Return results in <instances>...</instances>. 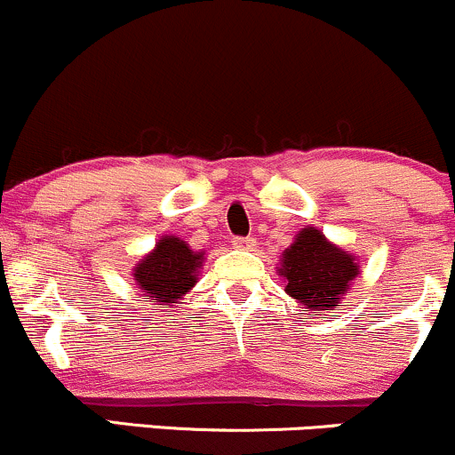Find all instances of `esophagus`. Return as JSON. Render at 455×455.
Wrapping results in <instances>:
<instances>
[{"mask_svg":"<svg viewBox=\"0 0 455 455\" xmlns=\"http://www.w3.org/2000/svg\"><path fill=\"white\" fill-rule=\"evenodd\" d=\"M232 244L236 249H253L255 247V238H251V236H238V238H234Z\"/></svg>","mask_w":455,"mask_h":455,"instance_id":"34e87169","label":"esophagus"}]
</instances>
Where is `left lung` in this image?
<instances>
[{
	"mask_svg": "<svg viewBox=\"0 0 455 455\" xmlns=\"http://www.w3.org/2000/svg\"><path fill=\"white\" fill-rule=\"evenodd\" d=\"M277 270L285 279V292L305 305L309 315H320L338 307L359 275V264L355 255L326 241L320 229L303 228L282 253Z\"/></svg>",
	"mask_w": 455,
	"mask_h": 455,
	"instance_id": "obj_1",
	"label": "left lung"
}]
</instances>
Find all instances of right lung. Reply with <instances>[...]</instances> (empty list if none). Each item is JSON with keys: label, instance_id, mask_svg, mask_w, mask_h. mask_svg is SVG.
<instances>
[{"label": "right lung", "instance_id": "obj_1", "mask_svg": "<svg viewBox=\"0 0 455 455\" xmlns=\"http://www.w3.org/2000/svg\"><path fill=\"white\" fill-rule=\"evenodd\" d=\"M202 262V251H193L176 236H163L156 247L135 264L132 277L150 303L173 305L197 283Z\"/></svg>", "mask_w": 455, "mask_h": 455}]
</instances>
